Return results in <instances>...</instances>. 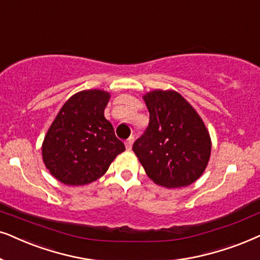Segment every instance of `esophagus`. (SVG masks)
Instances as JSON below:
<instances>
[{
    "instance_id": "1",
    "label": "esophagus",
    "mask_w": 260,
    "mask_h": 260,
    "mask_svg": "<svg viewBox=\"0 0 260 260\" xmlns=\"http://www.w3.org/2000/svg\"><path fill=\"white\" fill-rule=\"evenodd\" d=\"M133 143H134V137L131 136L130 138H127V140H126V142H125L126 150H131V147H133Z\"/></svg>"
}]
</instances>
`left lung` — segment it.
Wrapping results in <instances>:
<instances>
[{"instance_id":"8db88e82","label":"left lung","mask_w":260,"mask_h":260,"mask_svg":"<svg viewBox=\"0 0 260 260\" xmlns=\"http://www.w3.org/2000/svg\"><path fill=\"white\" fill-rule=\"evenodd\" d=\"M149 126L133 150L148 177L167 188L188 186L208 166L210 134L197 111L173 89H154L143 95Z\"/></svg>"}]
</instances>
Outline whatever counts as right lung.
<instances>
[{
  "mask_svg": "<svg viewBox=\"0 0 260 260\" xmlns=\"http://www.w3.org/2000/svg\"><path fill=\"white\" fill-rule=\"evenodd\" d=\"M111 94L86 89L69 98L42 144V156L53 178L69 186H81L103 177L125 146L104 116Z\"/></svg>",
  "mask_w": 260,
  "mask_h": 260,
  "instance_id": "right-lung-1",
  "label": "right lung"
}]
</instances>
